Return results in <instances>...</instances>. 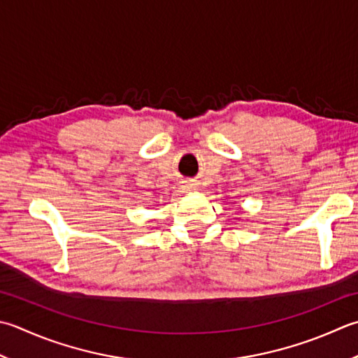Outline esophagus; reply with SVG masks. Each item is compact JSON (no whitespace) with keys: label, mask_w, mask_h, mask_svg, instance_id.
Wrapping results in <instances>:
<instances>
[{"label":"esophagus","mask_w":358,"mask_h":358,"mask_svg":"<svg viewBox=\"0 0 358 358\" xmlns=\"http://www.w3.org/2000/svg\"><path fill=\"white\" fill-rule=\"evenodd\" d=\"M183 187L186 189V191H192V189H195V187H197V185H195V183H192V181H185V185H183Z\"/></svg>","instance_id":"esophagus-1"}]
</instances>
